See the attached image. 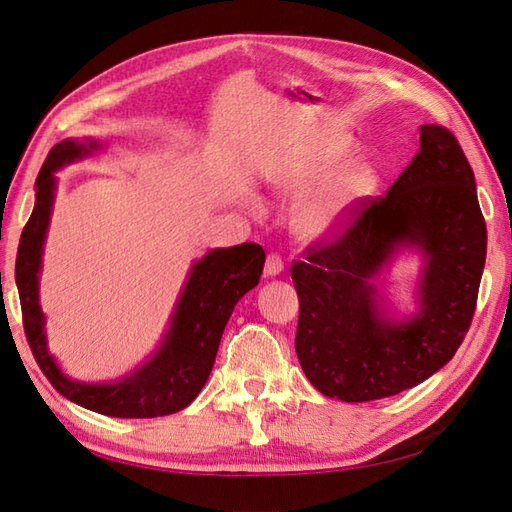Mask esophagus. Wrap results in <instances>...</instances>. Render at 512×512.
Segmentation results:
<instances>
[{
  "mask_svg": "<svg viewBox=\"0 0 512 512\" xmlns=\"http://www.w3.org/2000/svg\"><path fill=\"white\" fill-rule=\"evenodd\" d=\"M282 271H284L282 258L277 256V254H269V256H267V262H265V275H267V277H275V275H280Z\"/></svg>",
  "mask_w": 512,
  "mask_h": 512,
  "instance_id": "obj_1",
  "label": "esophagus"
}]
</instances>
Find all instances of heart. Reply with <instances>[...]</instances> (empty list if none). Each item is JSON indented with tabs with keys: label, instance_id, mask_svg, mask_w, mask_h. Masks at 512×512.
<instances>
[{
	"label": "heart",
	"instance_id": "1",
	"mask_svg": "<svg viewBox=\"0 0 512 512\" xmlns=\"http://www.w3.org/2000/svg\"><path fill=\"white\" fill-rule=\"evenodd\" d=\"M350 143L339 136H320L271 175L273 192L284 200H299L294 232L303 241H322L337 235L354 205L376 188V170L363 160L348 162ZM308 198L305 199L304 196Z\"/></svg>",
	"mask_w": 512,
	"mask_h": 512
}]
</instances>
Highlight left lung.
<instances>
[{
  "mask_svg": "<svg viewBox=\"0 0 512 512\" xmlns=\"http://www.w3.org/2000/svg\"><path fill=\"white\" fill-rule=\"evenodd\" d=\"M404 246L424 256L417 314L395 319L377 275ZM487 226L457 138L421 126L418 149L386 196L292 265L299 294L294 348L316 389L350 404L397 395L453 359L476 309Z\"/></svg>",
  "mask_w": 512,
  "mask_h": 512,
  "instance_id": "left-lung-1",
  "label": "left lung"
}]
</instances>
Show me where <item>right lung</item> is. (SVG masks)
Wrapping results in <instances>:
<instances>
[{
    "label": "right lung",
    "instance_id": "1",
    "mask_svg": "<svg viewBox=\"0 0 512 512\" xmlns=\"http://www.w3.org/2000/svg\"><path fill=\"white\" fill-rule=\"evenodd\" d=\"M100 147L96 138H66L49 151L40 168L36 205L23 228L14 269L23 327L42 374L74 404L117 418L166 416L190 406L203 391L232 309L260 280L265 250L258 243H241L218 247L196 260L160 348L130 376L100 384L68 378L46 348L44 314L38 301L42 247L55 200V173L66 164L91 156Z\"/></svg>",
    "mask_w": 512,
    "mask_h": 512
}]
</instances>
